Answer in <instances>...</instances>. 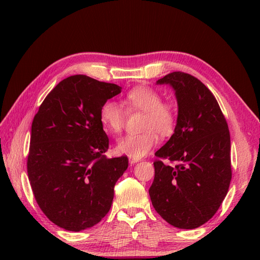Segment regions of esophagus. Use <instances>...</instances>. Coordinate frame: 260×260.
I'll return each mask as SVG.
<instances>
[{"label":"esophagus","mask_w":260,"mask_h":260,"mask_svg":"<svg viewBox=\"0 0 260 260\" xmlns=\"http://www.w3.org/2000/svg\"><path fill=\"white\" fill-rule=\"evenodd\" d=\"M138 161H140V159H138V158H131V157H130V158H129V162L132 165V164H137Z\"/></svg>","instance_id":"1"}]
</instances>
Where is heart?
<instances>
[{
  "instance_id": "b5f03b06",
  "label": "heart",
  "mask_w": 260,
  "mask_h": 260,
  "mask_svg": "<svg viewBox=\"0 0 260 260\" xmlns=\"http://www.w3.org/2000/svg\"><path fill=\"white\" fill-rule=\"evenodd\" d=\"M127 104L145 113L141 133H132L121 138L116 145L117 153L131 158H142L151 152L158 141V136L169 137L176 127L175 109L162 103L160 94L148 88L137 86L127 93ZM100 120L104 129L111 133H119L124 124L125 112L115 101H106L100 109Z\"/></svg>"
}]
</instances>
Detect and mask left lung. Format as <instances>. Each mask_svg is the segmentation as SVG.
Masks as SVG:
<instances>
[{
	"instance_id": "obj_1",
	"label": "left lung",
	"mask_w": 260,
	"mask_h": 260,
	"mask_svg": "<svg viewBox=\"0 0 260 260\" xmlns=\"http://www.w3.org/2000/svg\"><path fill=\"white\" fill-rule=\"evenodd\" d=\"M175 91L178 118L174 135L155 155L148 193L155 210L179 229H195L216 214L232 177L230 132L219 104L198 78L175 72L156 81Z\"/></svg>"
}]
</instances>
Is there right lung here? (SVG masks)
I'll return each instance as SVG.
<instances>
[{"label":"right lung","instance_id":"1","mask_svg":"<svg viewBox=\"0 0 260 260\" xmlns=\"http://www.w3.org/2000/svg\"><path fill=\"white\" fill-rule=\"evenodd\" d=\"M121 86L70 76L48 94L31 125L27 171L39 207L53 223L79 232L111 209L128 157L106 158L109 140L100 120Z\"/></svg>","mask_w":260,"mask_h":260}]
</instances>
